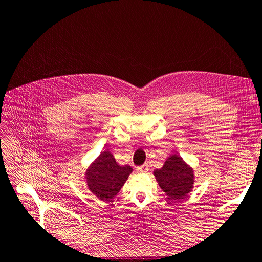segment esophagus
I'll return each mask as SVG.
<instances>
[{
	"label": "esophagus",
	"instance_id": "esophagus-1",
	"mask_svg": "<svg viewBox=\"0 0 262 262\" xmlns=\"http://www.w3.org/2000/svg\"><path fill=\"white\" fill-rule=\"evenodd\" d=\"M148 164L147 163H145V164H143L142 166H140V168H137V170L140 171V172H147L148 171Z\"/></svg>",
	"mask_w": 262,
	"mask_h": 262
}]
</instances>
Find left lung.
I'll return each mask as SVG.
<instances>
[{
	"instance_id": "left-lung-1",
	"label": "left lung",
	"mask_w": 262,
	"mask_h": 262,
	"mask_svg": "<svg viewBox=\"0 0 262 262\" xmlns=\"http://www.w3.org/2000/svg\"><path fill=\"white\" fill-rule=\"evenodd\" d=\"M161 189L172 199H180L191 191L193 172L177 154L165 161L163 168L154 171Z\"/></svg>"
}]
</instances>
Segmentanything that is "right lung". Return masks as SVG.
Masks as SVG:
<instances>
[{"mask_svg":"<svg viewBox=\"0 0 262 262\" xmlns=\"http://www.w3.org/2000/svg\"><path fill=\"white\" fill-rule=\"evenodd\" d=\"M132 171L129 165L117 164L114 155L108 151L102 152L86 172L88 186L99 199L113 198L124 186Z\"/></svg>","mask_w":262,"mask_h":262,"instance_id":"right-lung-1","label":"right lung"}]
</instances>
